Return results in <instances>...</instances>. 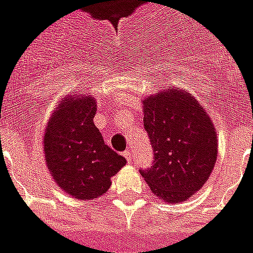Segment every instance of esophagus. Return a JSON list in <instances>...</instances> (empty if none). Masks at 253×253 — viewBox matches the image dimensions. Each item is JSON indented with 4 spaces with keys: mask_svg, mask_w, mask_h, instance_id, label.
<instances>
[{
    "mask_svg": "<svg viewBox=\"0 0 253 253\" xmlns=\"http://www.w3.org/2000/svg\"><path fill=\"white\" fill-rule=\"evenodd\" d=\"M124 156H125V159H126V162L128 163L132 162V159H133V154H132V152H130V150H126V152L124 153Z\"/></svg>",
    "mask_w": 253,
    "mask_h": 253,
    "instance_id": "obj_1",
    "label": "esophagus"
}]
</instances>
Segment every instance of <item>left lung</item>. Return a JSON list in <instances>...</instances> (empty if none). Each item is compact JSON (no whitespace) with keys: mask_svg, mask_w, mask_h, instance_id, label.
I'll list each match as a JSON object with an SVG mask.
<instances>
[{"mask_svg":"<svg viewBox=\"0 0 253 253\" xmlns=\"http://www.w3.org/2000/svg\"><path fill=\"white\" fill-rule=\"evenodd\" d=\"M143 125L154 160L139 170L157 198L179 203L209 179L217 159L213 121L192 94L178 87L143 100Z\"/></svg>","mask_w":253,"mask_h":253,"instance_id":"8db88e82","label":"left lung"}]
</instances>
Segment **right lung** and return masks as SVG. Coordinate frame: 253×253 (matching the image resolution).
Masks as SVG:
<instances>
[{"label": "right lung", "mask_w": 253, "mask_h": 253, "mask_svg": "<svg viewBox=\"0 0 253 253\" xmlns=\"http://www.w3.org/2000/svg\"><path fill=\"white\" fill-rule=\"evenodd\" d=\"M96 111L91 94H68L52 113L43 136L51 177L64 192L79 201L106 194L111 177L126 163L104 143L93 123Z\"/></svg>", "instance_id": "1"}]
</instances>
